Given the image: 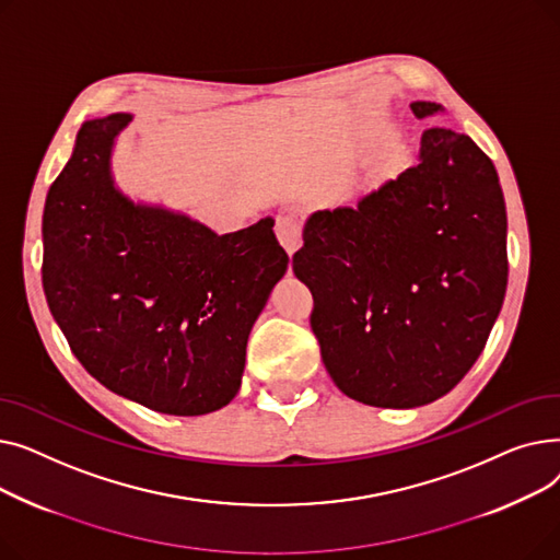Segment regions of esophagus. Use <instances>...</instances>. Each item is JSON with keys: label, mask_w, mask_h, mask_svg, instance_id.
Listing matches in <instances>:
<instances>
[{"label": "esophagus", "mask_w": 560, "mask_h": 560, "mask_svg": "<svg viewBox=\"0 0 560 560\" xmlns=\"http://www.w3.org/2000/svg\"><path fill=\"white\" fill-rule=\"evenodd\" d=\"M275 233L279 243L283 245V249L288 252V256L295 254L302 245V229H300V222L295 218L290 215H279L277 218V224H275Z\"/></svg>", "instance_id": "obj_1"}]
</instances>
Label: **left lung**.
I'll return each mask as SVG.
<instances>
[{
    "label": "left lung",
    "mask_w": 560,
    "mask_h": 560,
    "mask_svg": "<svg viewBox=\"0 0 560 560\" xmlns=\"http://www.w3.org/2000/svg\"><path fill=\"white\" fill-rule=\"evenodd\" d=\"M410 108L427 117L440 104ZM292 272L311 290V329L347 397L413 408L447 395L506 295V203L492 161L469 136L429 127L418 165L354 209L306 220Z\"/></svg>",
    "instance_id": "1"
}]
</instances>
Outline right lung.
Listing matches in <instances>:
<instances>
[{"instance_id":"1","label":"right lung","mask_w":560,"mask_h":560,"mask_svg":"<svg viewBox=\"0 0 560 560\" xmlns=\"http://www.w3.org/2000/svg\"><path fill=\"white\" fill-rule=\"evenodd\" d=\"M129 122H85L47 192L45 298L102 386L167 416L213 413L241 388L249 331L288 254L272 218L218 235L115 190L110 147Z\"/></svg>"}]
</instances>
